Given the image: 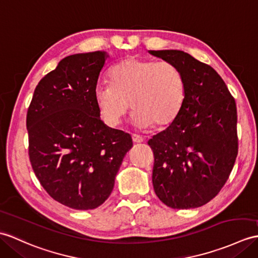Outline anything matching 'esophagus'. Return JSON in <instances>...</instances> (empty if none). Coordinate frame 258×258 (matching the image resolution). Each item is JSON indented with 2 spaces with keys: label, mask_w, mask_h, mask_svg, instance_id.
<instances>
[{
  "label": "esophagus",
  "mask_w": 258,
  "mask_h": 258,
  "mask_svg": "<svg viewBox=\"0 0 258 258\" xmlns=\"http://www.w3.org/2000/svg\"><path fill=\"white\" fill-rule=\"evenodd\" d=\"M132 140H133L134 143H143L144 142V137L140 136V135H136V134H133L132 135Z\"/></svg>",
  "instance_id": "1"
}]
</instances>
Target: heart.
Here are the masks:
<instances>
[{"label":"heart","mask_w":258,"mask_h":258,"mask_svg":"<svg viewBox=\"0 0 258 258\" xmlns=\"http://www.w3.org/2000/svg\"><path fill=\"white\" fill-rule=\"evenodd\" d=\"M109 85L95 89L94 99L104 122L118 126L130 110L140 127L171 124L184 101L185 86L181 71L170 61L130 57L107 73Z\"/></svg>","instance_id":"1"}]
</instances>
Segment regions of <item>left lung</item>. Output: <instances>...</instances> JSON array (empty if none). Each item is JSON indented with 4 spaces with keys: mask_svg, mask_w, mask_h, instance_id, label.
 Masks as SVG:
<instances>
[{
    "mask_svg": "<svg viewBox=\"0 0 258 258\" xmlns=\"http://www.w3.org/2000/svg\"><path fill=\"white\" fill-rule=\"evenodd\" d=\"M175 63L184 79L177 118L148 141L155 194L172 209L199 208L222 189L238 151L234 98L211 66L181 50H151Z\"/></svg>",
    "mask_w": 258,
    "mask_h": 258,
    "instance_id": "obj_1",
    "label": "left lung"
}]
</instances>
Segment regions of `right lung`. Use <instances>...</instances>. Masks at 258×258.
Wrapping results in <instances>:
<instances>
[{
  "label": "right lung",
  "instance_id": "right-lung-1",
  "mask_svg": "<svg viewBox=\"0 0 258 258\" xmlns=\"http://www.w3.org/2000/svg\"><path fill=\"white\" fill-rule=\"evenodd\" d=\"M106 53L63 58L36 87L26 116L28 156L53 200L76 210L98 208L111 195L130 134L101 121L94 92Z\"/></svg>",
  "mask_w": 258,
  "mask_h": 258
}]
</instances>
